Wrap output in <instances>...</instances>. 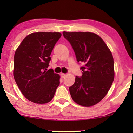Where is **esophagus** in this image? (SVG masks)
I'll list each match as a JSON object with an SVG mask.
<instances>
[{"label":"esophagus","mask_w":133,"mask_h":133,"mask_svg":"<svg viewBox=\"0 0 133 133\" xmlns=\"http://www.w3.org/2000/svg\"><path fill=\"white\" fill-rule=\"evenodd\" d=\"M65 76H66V74H64V73H61V77L62 78H64Z\"/></svg>","instance_id":"1"}]
</instances>
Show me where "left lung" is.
I'll return each instance as SVG.
<instances>
[{
    "label": "left lung",
    "mask_w": 133,
    "mask_h": 133,
    "mask_svg": "<svg viewBox=\"0 0 133 133\" xmlns=\"http://www.w3.org/2000/svg\"><path fill=\"white\" fill-rule=\"evenodd\" d=\"M70 43L78 62L82 63L81 77L76 76L69 90L72 99L81 106L97 104L108 93L114 78V60L102 39L90 32H63Z\"/></svg>",
    "instance_id": "left-lung-1"
}]
</instances>
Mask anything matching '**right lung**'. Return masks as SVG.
Instances as JSON below:
<instances>
[{
    "instance_id": "right-lung-1",
    "label": "right lung",
    "mask_w": 133,
    "mask_h": 133,
    "mask_svg": "<svg viewBox=\"0 0 133 133\" xmlns=\"http://www.w3.org/2000/svg\"><path fill=\"white\" fill-rule=\"evenodd\" d=\"M62 36L60 32H33L23 40L15 52L13 75L23 95L36 103L51 101L60 84V76L47 71L50 55Z\"/></svg>"
}]
</instances>
